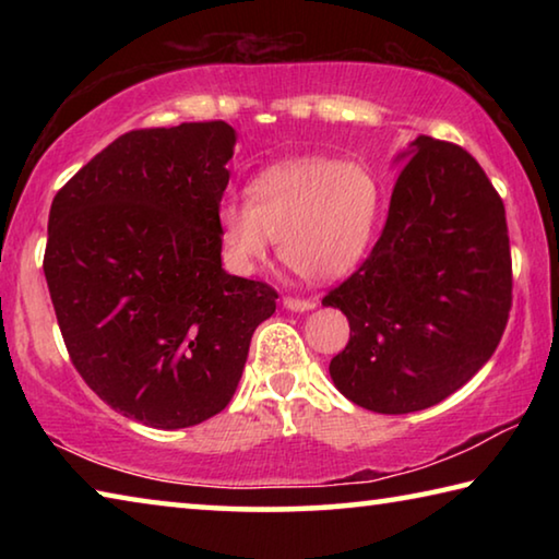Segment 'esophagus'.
I'll return each instance as SVG.
<instances>
[{"label": "esophagus", "mask_w": 559, "mask_h": 559, "mask_svg": "<svg viewBox=\"0 0 559 559\" xmlns=\"http://www.w3.org/2000/svg\"><path fill=\"white\" fill-rule=\"evenodd\" d=\"M283 306L288 310H313L318 302L313 298H283Z\"/></svg>", "instance_id": "obj_1"}]
</instances>
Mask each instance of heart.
<instances>
[{
	"label": "heart",
	"instance_id": "obj_1",
	"mask_svg": "<svg viewBox=\"0 0 559 559\" xmlns=\"http://www.w3.org/2000/svg\"><path fill=\"white\" fill-rule=\"evenodd\" d=\"M380 210V182L365 165L298 157L253 177L246 202H224L219 229L243 271L266 259L271 239H278V257L293 273L333 283L362 263Z\"/></svg>",
	"mask_w": 559,
	"mask_h": 559
}]
</instances>
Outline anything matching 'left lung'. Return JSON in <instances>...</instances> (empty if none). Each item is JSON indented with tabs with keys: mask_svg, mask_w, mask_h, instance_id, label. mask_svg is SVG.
Returning <instances> with one entry per match:
<instances>
[{
	"mask_svg": "<svg viewBox=\"0 0 559 559\" xmlns=\"http://www.w3.org/2000/svg\"><path fill=\"white\" fill-rule=\"evenodd\" d=\"M409 154L372 253L323 298L349 323L330 377L377 414L461 390L496 353L513 306L506 206L484 167L429 135Z\"/></svg>",
	"mask_w": 559,
	"mask_h": 559,
	"instance_id": "left-lung-1",
	"label": "left lung"
}]
</instances>
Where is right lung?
Masks as SVG:
<instances>
[{"label": "right lung", "instance_id": "1", "mask_svg": "<svg viewBox=\"0 0 559 559\" xmlns=\"http://www.w3.org/2000/svg\"><path fill=\"white\" fill-rule=\"evenodd\" d=\"M236 132L224 120L130 130L53 197L44 273L71 362L155 429L231 402L269 283L222 269L219 204Z\"/></svg>", "mask_w": 559, "mask_h": 559}]
</instances>
